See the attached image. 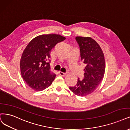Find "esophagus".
Wrapping results in <instances>:
<instances>
[{"label": "esophagus", "instance_id": "esophagus-1", "mask_svg": "<svg viewBox=\"0 0 130 130\" xmlns=\"http://www.w3.org/2000/svg\"><path fill=\"white\" fill-rule=\"evenodd\" d=\"M59 74L60 76H65V75H66V73H63V72H62L59 71Z\"/></svg>", "mask_w": 130, "mask_h": 130}]
</instances>
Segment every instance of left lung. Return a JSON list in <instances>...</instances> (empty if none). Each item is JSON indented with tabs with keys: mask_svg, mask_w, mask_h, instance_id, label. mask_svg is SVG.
Returning <instances> with one entry per match:
<instances>
[{
	"mask_svg": "<svg viewBox=\"0 0 130 130\" xmlns=\"http://www.w3.org/2000/svg\"><path fill=\"white\" fill-rule=\"evenodd\" d=\"M81 59L85 64L84 78L70 89L75 95L85 96L92 93L101 83L105 72L104 56L98 43L89 37L77 36Z\"/></svg>",
	"mask_w": 130,
	"mask_h": 130,
	"instance_id": "obj_1",
	"label": "left lung"
}]
</instances>
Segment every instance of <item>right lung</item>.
<instances>
[{"label": "right lung", "mask_w": 130, "mask_h": 130, "mask_svg": "<svg viewBox=\"0 0 130 130\" xmlns=\"http://www.w3.org/2000/svg\"><path fill=\"white\" fill-rule=\"evenodd\" d=\"M65 40L60 35H42L27 45L21 58L20 70L23 79L31 89L41 91L51 85L56 74L50 71V52L57 43Z\"/></svg>", "instance_id": "right-lung-1"}]
</instances>
